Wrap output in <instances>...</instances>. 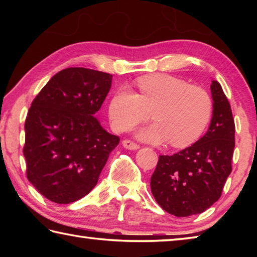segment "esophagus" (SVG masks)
<instances>
[{"label": "esophagus", "instance_id": "obj_1", "mask_svg": "<svg viewBox=\"0 0 257 257\" xmlns=\"http://www.w3.org/2000/svg\"><path fill=\"white\" fill-rule=\"evenodd\" d=\"M122 145L124 149H128V150H138L139 147H141L137 143H134L133 141H130V139H124L122 142Z\"/></svg>", "mask_w": 257, "mask_h": 257}]
</instances>
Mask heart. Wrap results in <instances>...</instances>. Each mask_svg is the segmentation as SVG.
<instances>
[{
	"label": "heart",
	"mask_w": 257,
	"mask_h": 257,
	"mask_svg": "<svg viewBox=\"0 0 257 257\" xmlns=\"http://www.w3.org/2000/svg\"><path fill=\"white\" fill-rule=\"evenodd\" d=\"M138 94L122 86L108 104V119L115 132H124L151 114L155 121L138 133L150 143L170 141L185 147L197 141L211 119L210 94L199 86L171 75H151L136 80Z\"/></svg>",
	"instance_id": "1"
}]
</instances>
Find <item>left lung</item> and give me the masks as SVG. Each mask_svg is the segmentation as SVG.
I'll list each match as a JSON object with an SVG mask.
<instances>
[{"mask_svg": "<svg viewBox=\"0 0 257 257\" xmlns=\"http://www.w3.org/2000/svg\"><path fill=\"white\" fill-rule=\"evenodd\" d=\"M213 115L207 133L173 155H160L151 190L164 211L184 217L207 210L221 197L231 173L234 120L219 82L211 85Z\"/></svg>", "mask_w": 257, "mask_h": 257, "instance_id": "8db88e82", "label": "left lung"}]
</instances>
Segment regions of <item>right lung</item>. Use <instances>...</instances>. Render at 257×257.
<instances>
[{
	"label": "right lung",
	"mask_w": 257,
	"mask_h": 257,
	"mask_svg": "<svg viewBox=\"0 0 257 257\" xmlns=\"http://www.w3.org/2000/svg\"><path fill=\"white\" fill-rule=\"evenodd\" d=\"M111 82L110 73L67 68L34 98L25 122L26 172L50 201L69 204L86 196L118 146L120 138L94 116Z\"/></svg>",
	"instance_id": "1"
}]
</instances>
